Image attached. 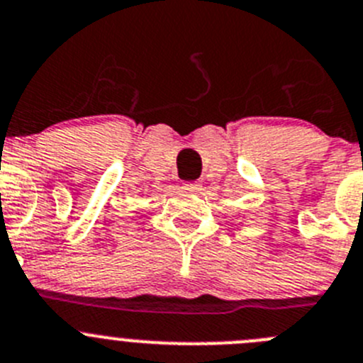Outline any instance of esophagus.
<instances>
[{
    "instance_id": "1",
    "label": "esophagus",
    "mask_w": 363,
    "mask_h": 363,
    "mask_svg": "<svg viewBox=\"0 0 363 363\" xmlns=\"http://www.w3.org/2000/svg\"><path fill=\"white\" fill-rule=\"evenodd\" d=\"M184 188L188 189V191H201L202 184L199 181H193V182H186Z\"/></svg>"
}]
</instances>
